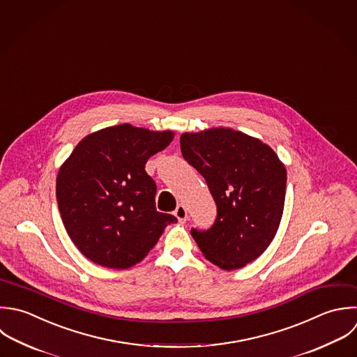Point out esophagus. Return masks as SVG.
<instances>
[{
    "label": "esophagus",
    "mask_w": 357,
    "mask_h": 357,
    "mask_svg": "<svg viewBox=\"0 0 357 357\" xmlns=\"http://www.w3.org/2000/svg\"><path fill=\"white\" fill-rule=\"evenodd\" d=\"M174 214H175V217H176L181 222H185V221H186V218H188V211H186V207H185L183 204L176 206V208H175Z\"/></svg>",
    "instance_id": "34e87169"
}]
</instances>
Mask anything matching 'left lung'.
I'll return each instance as SVG.
<instances>
[{
  "instance_id": "8db88e82",
  "label": "left lung",
  "mask_w": 357,
  "mask_h": 357,
  "mask_svg": "<svg viewBox=\"0 0 357 357\" xmlns=\"http://www.w3.org/2000/svg\"><path fill=\"white\" fill-rule=\"evenodd\" d=\"M182 157L206 179L217 206L208 229L192 228L199 249L222 270L245 267L273 242L284 211L287 169L271 147L242 132L181 136Z\"/></svg>"
}]
</instances>
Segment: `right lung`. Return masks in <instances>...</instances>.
<instances>
[{
  "label": "right lung",
  "mask_w": 357,
  "mask_h": 357,
  "mask_svg": "<svg viewBox=\"0 0 357 357\" xmlns=\"http://www.w3.org/2000/svg\"><path fill=\"white\" fill-rule=\"evenodd\" d=\"M172 132L129 123L86 136L56 176V203L75 246L93 263L123 270L143 260L176 217L155 210L157 185L144 171Z\"/></svg>",
  "instance_id": "add662e5"
}]
</instances>
